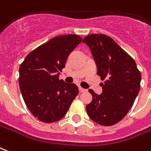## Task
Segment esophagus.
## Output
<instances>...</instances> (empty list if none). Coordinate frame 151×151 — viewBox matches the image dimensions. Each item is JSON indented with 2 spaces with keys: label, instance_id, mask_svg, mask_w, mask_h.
<instances>
[{
  "label": "esophagus",
  "instance_id": "1",
  "mask_svg": "<svg viewBox=\"0 0 151 151\" xmlns=\"http://www.w3.org/2000/svg\"><path fill=\"white\" fill-rule=\"evenodd\" d=\"M79 91L81 93H83V92H86V90H85V89H83V88H81V87H79Z\"/></svg>",
  "mask_w": 151,
  "mask_h": 151
}]
</instances>
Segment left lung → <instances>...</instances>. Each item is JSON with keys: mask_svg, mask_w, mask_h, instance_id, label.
<instances>
[{"mask_svg": "<svg viewBox=\"0 0 151 151\" xmlns=\"http://www.w3.org/2000/svg\"><path fill=\"white\" fill-rule=\"evenodd\" d=\"M82 42L90 47L104 83L102 93L89 90L93 100L86 106L90 119L101 126H112L127 115L140 89L141 73L134 60L110 37L90 34Z\"/></svg>", "mask_w": 151, "mask_h": 151, "instance_id": "left-lung-1", "label": "left lung"}]
</instances>
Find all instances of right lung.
I'll use <instances>...</instances> for the list:
<instances>
[{
    "mask_svg": "<svg viewBox=\"0 0 151 151\" xmlns=\"http://www.w3.org/2000/svg\"><path fill=\"white\" fill-rule=\"evenodd\" d=\"M81 37L75 34L55 37L31 51L19 68V86L24 103L43 122L63 118L78 93L73 83L59 80V72Z\"/></svg>",
    "mask_w": 151,
    "mask_h": 151,
    "instance_id": "right-lung-1",
    "label": "right lung"
}]
</instances>
